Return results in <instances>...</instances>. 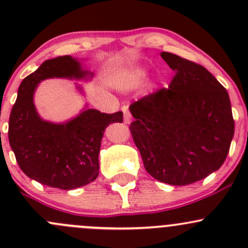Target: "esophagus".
Listing matches in <instances>:
<instances>
[{"label": "esophagus", "mask_w": 248, "mask_h": 248, "mask_svg": "<svg viewBox=\"0 0 248 248\" xmlns=\"http://www.w3.org/2000/svg\"><path fill=\"white\" fill-rule=\"evenodd\" d=\"M124 120L126 124H128V122L131 121V114H129L126 109H124Z\"/></svg>", "instance_id": "1"}]
</instances>
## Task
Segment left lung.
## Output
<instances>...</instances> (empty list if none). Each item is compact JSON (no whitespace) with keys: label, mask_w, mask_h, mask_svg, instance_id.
Segmentation results:
<instances>
[{"label":"left lung","mask_w":248,"mask_h":248,"mask_svg":"<svg viewBox=\"0 0 248 248\" xmlns=\"http://www.w3.org/2000/svg\"><path fill=\"white\" fill-rule=\"evenodd\" d=\"M175 72L168 89L129 107L132 137L146 171L172 186L205 179L226 161L234 136L227 90L206 68L162 52Z\"/></svg>","instance_id":"obj_1"}]
</instances>
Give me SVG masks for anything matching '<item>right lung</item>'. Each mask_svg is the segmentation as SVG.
I'll return each instance as SVG.
<instances>
[{"mask_svg": "<svg viewBox=\"0 0 248 248\" xmlns=\"http://www.w3.org/2000/svg\"><path fill=\"white\" fill-rule=\"evenodd\" d=\"M92 77L93 73L82 69L77 59L66 55L44 61L20 84L9 116V144L20 169L42 185L68 191L98 176L103 133L112 122H122V111L106 114L85 108L69 121L52 124L39 116L33 103L34 91L42 80Z\"/></svg>", "mask_w": 248, "mask_h": 248, "instance_id": "obj_1", "label": "right lung"}]
</instances>
